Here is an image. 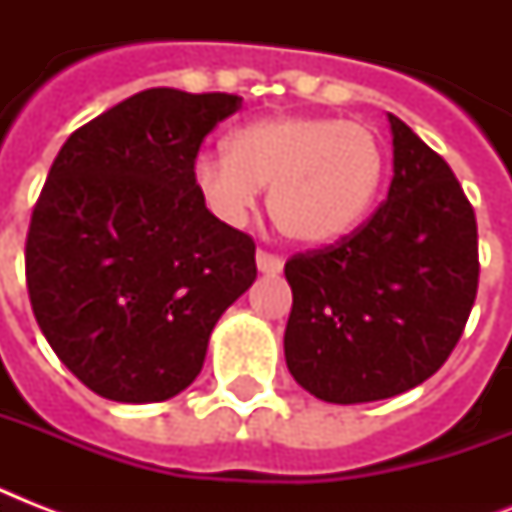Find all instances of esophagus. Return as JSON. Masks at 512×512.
<instances>
[{"instance_id": "34e87169", "label": "esophagus", "mask_w": 512, "mask_h": 512, "mask_svg": "<svg viewBox=\"0 0 512 512\" xmlns=\"http://www.w3.org/2000/svg\"><path fill=\"white\" fill-rule=\"evenodd\" d=\"M257 271L265 273V276H276V273L284 271V260L260 249V252H257Z\"/></svg>"}]
</instances>
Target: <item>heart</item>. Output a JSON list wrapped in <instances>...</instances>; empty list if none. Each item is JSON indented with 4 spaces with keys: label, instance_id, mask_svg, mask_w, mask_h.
<instances>
[{
    "label": "heart",
    "instance_id": "heart-1",
    "mask_svg": "<svg viewBox=\"0 0 512 512\" xmlns=\"http://www.w3.org/2000/svg\"><path fill=\"white\" fill-rule=\"evenodd\" d=\"M385 177V148L366 124L337 116L279 114L241 124L225 156L201 154L193 185L225 225H241L268 188V212L284 236L324 247L366 217Z\"/></svg>",
    "mask_w": 512,
    "mask_h": 512
}]
</instances>
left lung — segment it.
<instances>
[{
	"mask_svg": "<svg viewBox=\"0 0 512 512\" xmlns=\"http://www.w3.org/2000/svg\"><path fill=\"white\" fill-rule=\"evenodd\" d=\"M388 199L337 244L284 265V356L329 404L417 388L460 340L478 289L476 215L454 172L398 116Z\"/></svg>",
	"mask_w": 512,
	"mask_h": 512,
	"instance_id": "obj_1",
	"label": "left lung"
}]
</instances>
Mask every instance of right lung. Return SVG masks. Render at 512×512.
<instances>
[{"label":"right lung","instance_id":"add662e5","mask_svg":"<svg viewBox=\"0 0 512 512\" xmlns=\"http://www.w3.org/2000/svg\"><path fill=\"white\" fill-rule=\"evenodd\" d=\"M239 95L154 87L63 143L36 201L26 284L42 335L98 396L154 404L204 366L257 279L255 241L199 199L193 162Z\"/></svg>","mask_w":512,"mask_h":512}]
</instances>
